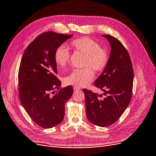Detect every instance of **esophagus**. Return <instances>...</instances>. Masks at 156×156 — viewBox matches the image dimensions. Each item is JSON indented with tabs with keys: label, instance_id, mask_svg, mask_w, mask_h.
<instances>
[{
	"label": "esophagus",
	"instance_id": "esophagus-1",
	"mask_svg": "<svg viewBox=\"0 0 156 156\" xmlns=\"http://www.w3.org/2000/svg\"><path fill=\"white\" fill-rule=\"evenodd\" d=\"M73 90H74V91H78V90H80V87H78V86H74Z\"/></svg>",
	"mask_w": 156,
	"mask_h": 156
}]
</instances>
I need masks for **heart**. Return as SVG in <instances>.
Here are the masks:
<instances>
[{
    "mask_svg": "<svg viewBox=\"0 0 156 156\" xmlns=\"http://www.w3.org/2000/svg\"><path fill=\"white\" fill-rule=\"evenodd\" d=\"M69 46L73 51L85 55L84 66L86 68L74 69L65 77L66 84L75 86H86L94 79V73L100 72L108 65L109 55L108 51L100 46L99 44L88 37H81L73 39L70 42ZM55 60L61 68H65L68 65L70 58V52L63 46L58 47L55 51Z\"/></svg>",
    "mask_w": 156,
    "mask_h": 156,
    "instance_id": "obj_1",
    "label": "heart"
}]
</instances>
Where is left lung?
Here are the masks:
<instances>
[{"label": "left lung", "instance_id": "8db88e82", "mask_svg": "<svg viewBox=\"0 0 156 156\" xmlns=\"http://www.w3.org/2000/svg\"><path fill=\"white\" fill-rule=\"evenodd\" d=\"M111 46L110 55L106 68L95 80L94 86L104 93L98 95L83 89L85 94L87 119L101 127L115 123L131 101L133 86V65L127 49L119 40L110 35H103Z\"/></svg>", "mask_w": 156, "mask_h": 156}]
</instances>
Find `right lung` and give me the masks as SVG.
Wrapping results in <instances>:
<instances>
[{
    "label": "right lung",
    "instance_id": "1",
    "mask_svg": "<svg viewBox=\"0 0 156 156\" xmlns=\"http://www.w3.org/2000/svg\"><path fill=\"white\" fill-rule=\"evenodd\" d=\"M72 36L43 32L27 46L21 58L20 100L32 120L43 128H53L63 120L65 104L73 93L72 86L61 87L54 57L55 50Z\"/></svg>",
    "mask_w": 156,
    "mask_h": 156
}]
</instances>
